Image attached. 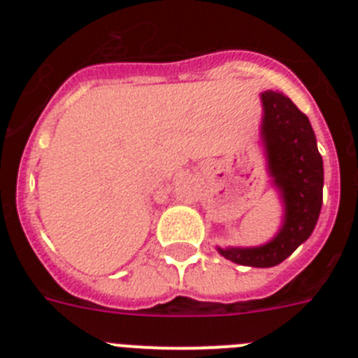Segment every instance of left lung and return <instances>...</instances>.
I'll return each mask as SVG.
<instances>
[{"mask_svg":"<svg viewBox=\"0 0 358 358\" xmlns=\"http://www.w3.org/2000/svg\"><path fill=\"white\" fill-rule=\"evenodd\" d=\"M260 138L268 176L283 204V218L276 235L256 248H217L233 264L274 267L287 260L312 235L322 206V157L314 129L306 115L289 96L278 91L260 94Z\"/></svg>","mask_w":358,"mask_h":358,"instance_id":"left-lung-1","label":"left lung"}]
</instances>
